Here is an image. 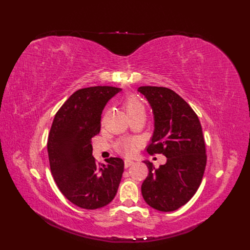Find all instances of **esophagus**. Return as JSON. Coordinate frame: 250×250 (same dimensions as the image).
Masks as SVG:
<instances>
[{"label":"esophagus","mask_w":250,"mask_h":250,"mask_svg":"<svg viewBox=\"0 0 250 250\" xmlns=\"http://www.w3.org/2000/svg\"><path fill=\"white\" fill-rule=\"evenodd\" d=\"M133 164H135V162L132 161V160H125V168H128L130 165H133Z\"/></svg>","instance_id":"obj_1"}]
</instances>
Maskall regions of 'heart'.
Segmentation results:
<instances>
[{"instance_id":"obj_1","label":"heart","mask_w":250,"mask_h":250,"mask_svg":"<svg viewBox=\"0 0 250 250\" xmlns=\"http://www.w3.org/2000/svg\"><path fill=\"white\" fill-rule=\"evenodd\" d=\"M125 108L128 117L139 113H145V106H144V104L135 96H130L125 100ZM136 141L125 140L120 144V150L125 155H133L136 152Z\"/></svg>"}]
</instances>
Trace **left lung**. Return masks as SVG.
I'll use <instances>...</instances> for the list:
<instances>
[{"instance_id": "left-lung-1", "label": "left lung", "mask_w": 250, "mask_h": 250, "mask_svg": "<svg viewBox=\"0 0 250 250\" xmlns=\"http://www.w3.org/2000/svg\"><path fill=\"white\" fill-rule=\"evenodd\" d=\"M154 117L149 154L162 153L167 161L158 169L144 161L149 174L142 185L145 202L157 211L173 212L198 190L207 164L203 129L198 115L174 91L142 86Z\"/></svg>"}]
</instances>
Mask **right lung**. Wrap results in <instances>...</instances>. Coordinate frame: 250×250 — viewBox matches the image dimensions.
<instances>
[{"mask_svg": "<svg viewBox=\"0 0 250 250\" xmlns=\"http://www.w3.org/2000/svg\"><path fill=\"white\" fill-rule=\"evenodd\" d=\"M121 91L111 86L78 90L52 122L47 141L51 174L65 198L82 208L108 205L120 187L124 160L111 157L106 164H97L91 139L100 132L105 105Z\"/></svg>", "mask_w": 250, "mask_h": 250, "instance_id": "obj_1", "label": "right lung"}]
</instances>
